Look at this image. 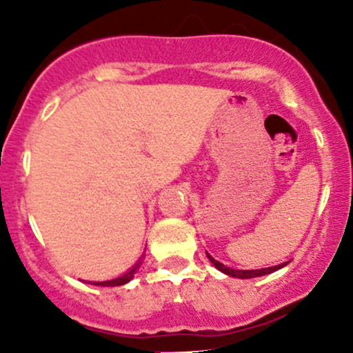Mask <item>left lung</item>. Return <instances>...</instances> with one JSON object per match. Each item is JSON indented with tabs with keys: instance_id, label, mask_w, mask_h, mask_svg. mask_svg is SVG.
<instances>
[{
	"instance_id": "left-lung-1",
	"label": "left lung",
	"mask_w": 353,
	"mask_h": 353,
	"mask_svg": "<svg viewBox=\"0 0 353 353\" xmlns=\"http://www.w3.org/2000/svg\"><path fill=\"white\" fill-rule=\"evenodd\" d=\"M208 256L210 261L215 265V268H219L220 272H223L225 275H230V276H236V279H256V276H263V275H268V273H273L276 272V270L283 268V266L288 265L287 263H282V265H276V266H270V268H261V270H234V268H227L225 265H222L220 261H216V259H213L212 256Z\"/></svg>"
}]
</instances>
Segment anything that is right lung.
Here are the masks:
<instances>
[{
  "mask_svg": "<svg viewBox=\"0 0 353 353\" xmlns=\"http://www.w3.org/2000/svg\"><path fill=\"white\" fill-rule=\"evenodd\" d=\"M138 266H140V263H138V265L134 266L133 270H130V272H128V273H124V275H121L119 279L109 280V282H94V285H101V287H117V285H124V283H128L131 279H133V275H134V272H137Z\"/></svg>",
  "mask_w": 353,
  "mask_h": 353,
  "instance_id": "right-lung-1",
  "label": "right lung"
}]
</instances>
